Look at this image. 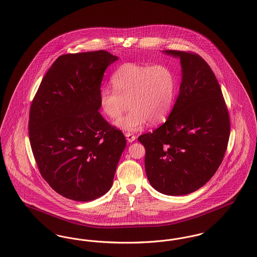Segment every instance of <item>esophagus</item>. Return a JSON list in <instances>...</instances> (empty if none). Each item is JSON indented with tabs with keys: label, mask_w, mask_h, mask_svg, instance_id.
<instances>
[{
	"label": "esophagus",
	"mask_w": 257,
	"mask_h": 257,
	"mask_svg": "<svg viewBox=\"0 0 257 257\" xmlns=\"http://www.w3.org/2000/svg\"><path fill=\"white\" fill-rule=\"evenodd\" d=\"M125 137H126L128 143H132V142H134L135 140H136V136L134 134H132V133H126Z\"/></svg>",
	"instance_id": "1"
}]
</instances>
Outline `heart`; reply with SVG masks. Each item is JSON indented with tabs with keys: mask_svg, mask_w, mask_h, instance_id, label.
Returning a JSON list of instances; mask_svg holds the SVG:
<instances>
[{
	"mask_svg": "<svg viewBox=\"0 0 257 257\" xmlns=\"http://www.w3.org/2000/svg\"><path fill=\"white\" fill-rule=\"evenodd\" d=\"M110 83L113 88L100 89L99 105L110 119L119 118L131 108L115 122L123 130L138 131L147 121L158 125L170 114L175 96V77L167 65L125 62L111 74Z\"/></svg>",
	"mask_w": 257,
	"mask_h": 257,
	"instance_id": "1",
	"label": "heart"
}]
</instances>
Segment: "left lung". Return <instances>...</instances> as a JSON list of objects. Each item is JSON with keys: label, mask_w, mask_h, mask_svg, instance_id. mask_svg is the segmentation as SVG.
I'll list each match as a JSON object with an SVG mask.
<instances>
[{"label": "left lung", "mask_w": 257, "mask_h": 257, "mask_svg": "<svg viewBox=\"0 0 257 257\" xmlns=\"http://www.w3.org/2000/svg\"><path fill=\"white\" fill-rule=\"evenodd\" d=\"M179 58L182 82L167 121L138 138L146 148L150 185L168 196L188 195L219 169L230 134L228 110L219 82L199 55L169 50Z\"/></svg>", "instance_id": "obj_1"}]
</instances>
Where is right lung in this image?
Instances as JSON below:
<instances>
[{"mask_svg": "<svg viewBox=\"0 0 257 257\" xmlns=\"http://www.w3.org/2000/svg\"><path fill=\"white\" fill-rule=\"evenodd\" d=\"M117 59L104 50L60 56L32 102L34 157L41 176L66 198L90 201L112 185L126 140L98 110L104 72Z\"/></svg>", "mask_w": 257, "mask_h": 257, "instance_id": "add662e5", "label": "right lung"}]
</instances>
